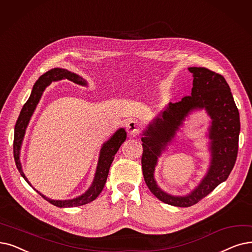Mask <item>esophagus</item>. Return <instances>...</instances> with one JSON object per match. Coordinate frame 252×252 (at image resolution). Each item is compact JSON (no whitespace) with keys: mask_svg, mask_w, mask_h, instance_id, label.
Here are the masks:
<instances>
[{"mask_svg":"<svg viewBox=\"0 0 252 252\" xmlns=\"http://www.w3.org/2000/svg\"><path fill=\"white\" fill-rule=\"evenodd\" d=\"M126 130L129 135L135 136L138 135L141 130V126L139 123H137L136 120H128L126 124Z\"/></svg>","mask_w":252,"mask_h":252,"instance_id":"obj_1","label":"esophagus"}]
</instances>
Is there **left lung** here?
Segmentation results:
<instances>
[{"label":"left lung","mask_w":252,"mask_h":252,"mask_svg":"<svg viewBox=\"0 0 252 252\" xmlns=\"http://www.w3.org/2000/svg\"><path fill=\"white\" fill-rule=\"evenodd\" d=\"M192 74L191 94L181 101L169 103L158 116L142 133V171L150 191L166 204L190 207L209 194L217 185L225 181L233 170L240 134V116L231 89L221 75L206 68L190 67ZM204 108L212 122L207 136L210 139L211 165L198 187L185 196H173L157 185L154 171L158 158L173 140L183 122L193 111Z\"/></svg>","instance_id":"8db88e82"}]
</instances>
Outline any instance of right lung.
Here are the masks:
<instances>
[{"instance_id": "right-lung-1", "label": "right lung", "mask_w": 252, "mask_h": 252, "mask_svg": "<svg viewBox=\"0 0 252 252\" xmlns=\"http://www.w3.org/2000/svg\"><path fill=\"white\" fill-rule=\"evenodd\" d=\"M63 79H68L76 84H79L82 86H87V82L85 79H83L81 76L77 75L76 73H73L71 71H68L62 68H54L46 72L40 76L39 79L36 81V83L32 86V90L31 93V95L27 103L24 105L23 109H21L20 114L18 116V119L15 125L14 128V142H13V153H14V159L16 167L24 179L31 185V182L26 177V175L23 171V167H21L20 162V149L21 145H23V141L26 135V129L29 126V123L31 120V117L34 114L36 107L38 103L40 102L41 96L43 94V92L45 91L46 87L50 85L52 81H60ZM126 139V132L124 127L118 128L116 132L110 137V139L107 140L105 143L102 145V148L100 150L99 160H97V166L94 173V178L90 187L84 193H82L79 196H76L74 199L70 200H52L47 198L46 195L42 194L37 190L40 195H42L46 201H48L50 204L60 207V208H67V207H77L82 206L85 204H89L96 199V196L101 193L103 190L105 183L108 177L109 169H110L111 163L114 159V156L118 151L120 145H122Z\"/></svg>"}]
</instances>
